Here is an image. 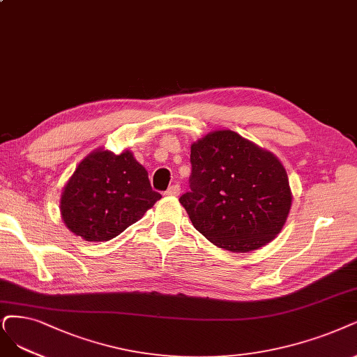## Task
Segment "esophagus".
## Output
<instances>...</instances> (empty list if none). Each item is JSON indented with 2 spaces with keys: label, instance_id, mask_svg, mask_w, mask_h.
Instances as JSON below:
<instances>
[{
  "label": "esophagus",
  "instance_id": "34e87169",
  "mask_svg": "<svg viewBox=\"0 0 357 357\" xmlns=\"http://www.w3.org/2000/svg\"><path fill=\"white\" fill-rule=\"evenodd\" d=\"M179 192H181V187L178 185V183H174V185H170V187L166 190L165 195H167V197H178Z\"/></svg>",
  "mask_w": 357,
  "mask_h": 357
}]
</instances>
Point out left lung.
Wrapping results in <instances>:
<instances>
[{
    "label": "left lung",
    "instance_id": "left-lung-1",
    "mask_svg": "<svg viewBox=\"0 0 357 357\" xmlns=\"http://www.w3.org/2000/svg\"><path fill=\"white\" fill-rule=\"evenodd\" d=\"M191 191L179 203L210 243L247 253L281 232L293 194L287 170L273 153L220 129L191 144Z\"/></svg>",
    "mask_w": 357,
    "mask_h": 357
}]
</instances>
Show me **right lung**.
<instances>
[{"instance_id":"right-lung-1","label":"right lung","mask_w":357,"mask_h":357,"mask_svg":"<svg viewBox=\"0 0 357 357\" xmlns=\"http://www.w3.org/2000/svg\"><path fill=\"white\" fill-rule=\"evenodd\" d=\"M162 195L132 151H91L66 182L60 213L70 232L89 243L109 241L139 220Z\"/></svg>"}]
</instances>
